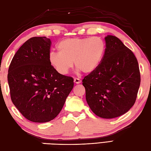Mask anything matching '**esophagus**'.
Returning <instances> with one entry per match:
<instances>
[{"label":"esophagus","instance_id":"34e87169","mask_svg":"<svg viewBox=\"0 0 151 151\" xmlns=\"http://www.w3.org/2000/svg\"><path fill=\"white\" fill-rule=\"evenodd\" d=\"M74 82H75V84H80V83H81V81L79 78H74Z\"/></svg>","mask_w":151,"mask_h":151}]
</instances>
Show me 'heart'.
Masks as SVG:
<instances>
[{
	"label": "heart",
	"mask_w": 151,
	"mask_h": 151,
	"mask_svg": "<svg viewBox=\"0 0 151 151\" xmlns=\"http://www.w3.org/2000/svg\"><path fill=\"white\" fill-rule=\"evenodd\" d=\"M58 52H50V65L61 75H66L74 62L77 71L90 73L97 68L105 50L101 38L73 37L61 41L57 46Z\"/></svg>",
	"instance_id": "obj_1"
}]
</instances>
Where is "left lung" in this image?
<instances>
[{
    "label": "left lung",
    "instance_id": "1",
    "mask_svg": "<svg viewBox=\"0 0 151 151\" xmlns=\"http://www.w3.org/2000/svg\"><path fill=\"white\" fill-rule=\"evenodd\" d=\"M101 63L86 76L82 84L89 108L104 119L117 117L133 106L140 86L138 62L132 50L114 36L104 38Z\"/></svg>",
    "mask_w": 151,
    "mask_h": 151
}]
</instances>
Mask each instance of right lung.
Here are the masks:
<instances>
[{
  "mask_svg": "<svg viewBox=\"0 0 151 151\" xmlns=\"http://www.w3.org/2000/svg\"><path fill=\"white\" fill-rule=\"evenodd\" d=\"M50 45L49 38H30L15 53L8 69L12 101L25 118L35 123L54 119L74 86L72 77L60 75L50 65Z\"/></svg>",
  "mask_w": 151,
  "mask_h": 151,
  "instance_id": "right-lung-1",
  "label": "right lung"
}]
</instances>
